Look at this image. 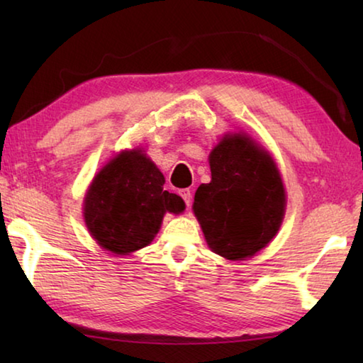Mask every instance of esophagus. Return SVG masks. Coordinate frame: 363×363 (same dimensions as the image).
I'll use <instances>...</instances> for the list:
<instances>
[{"instance_id":"34e87169","label":"esophagus","mask_w":363,"mask_h":363,"mask_svg":"<svg viewBox=\"0 0 363 363\" xmlns=\"http://www.w3.org/2000/svg\"><path fill=\"white\" fill-rule=\"evenodd\" d=\"M179 195L182 196L184 203H186V206L189 208L190 203H192V190H190V189H182V190H179Z\"/></svg>"}]
</instances>
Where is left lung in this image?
Instances as JSON below:
<instances>
[{
    "label": "left lung",
    "mask_w": 363,
    "mask_h": 363,
    "mask_svg": "<svg viewBox=\"0 0 363 363\" xmlns=\"http://www.w3.org/2000/svg\"><path fill=\"white\" fill-rule=\"evenodd\" d=\"M211 182L194 199L210 248L230 261L272 240L285 214V189L269 153L245 134L225 136L210 155Z\"/></svg>",
    "instance_id": "8db88e82"
}]
</instances>
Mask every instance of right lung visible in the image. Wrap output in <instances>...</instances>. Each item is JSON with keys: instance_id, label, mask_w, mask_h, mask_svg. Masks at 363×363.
<instances>
[{"instance_id": "right-lung-1", "label": "right lung", "mask_w": 363, "mask_h": 363, "mask_svg": "<svg viewBox=\"0 0 363 363\" xmlns=\"http://www.w3.org/2000/svg\"><path fill=\"white\" fill-rule=\"evenodd\" d=\"M163 186L164 176L140 150L116 155L96 176L84 199V220L94 240L115 255L147 247L164 213L177 214L186 206Z\"/></svg>"}]
</instances>
